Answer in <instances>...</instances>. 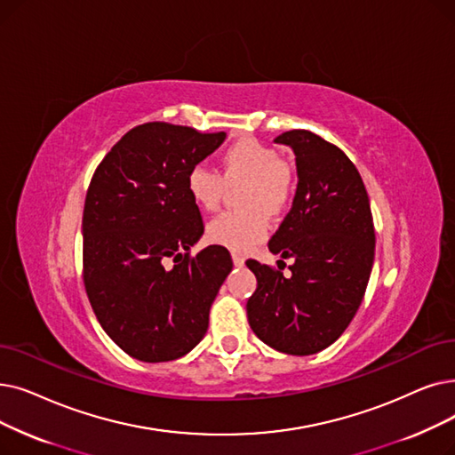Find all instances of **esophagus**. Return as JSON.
Segmentation results:
<instances>
[{"label": "esophagus", "mask_w": 455, "mask_h": 455, "mask_svg": "<svg viewBox=\"0 0 455 455\" xmlns=\"http://www.w3.org/2000/svg\"><path fill=\"white\" fill-rule=\"evenodd\" d=\"M232 262H234V266H243L245 259L240 252H232Z\"/></svg>", "instance_id": "34e87169"}]
</instances>
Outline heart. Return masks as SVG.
<instances>
[{
  "mask_svg": "<svg viewBox=\"0 0 455 455\" xmlns=\"http://www.w3.org/2000/svg\"><path fill=\"white\" fill-rule=\"evenodd\" d=\"M240 204L243 212L217 215L206 228L208 242L235 252L260 243L269 230V215H279L293 191V172L273 147L242 137L220 154V172L196 165L188 172L186 188L191 201L213 212L220 208L227 188L243 184Z\"/></svg>",
  "mask_w": 455,
  "mask_h": 455,
  "instance_id": "1",
  "label": "heart"
}]
</instances>
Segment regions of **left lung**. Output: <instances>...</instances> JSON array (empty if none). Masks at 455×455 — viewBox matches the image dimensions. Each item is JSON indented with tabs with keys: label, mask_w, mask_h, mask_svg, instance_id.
Returning a JSON list of instances; mask_svg holds the SVG:
<instances>
[{
	"label": "left lung",
	"mask_w": 455,
	"mask_h": 455,
	"mask_svg": "<svg viewBox=\"0 0 455 455\" xmlns=\"http://www.w3.org/2000/svg\"><path fill=\"white\" fill-rule=\"evenodd\" d=\"M298 164L293 204L267 247L293 259L290 276L247 260L256 290L247 301L249 325L276 351L312 355L329 347L357 314L373 264L375 228L357 167L337 147L308 130H290Z\"/></svg>",
	"instance_id": "8db88e82"
}]
</instances>
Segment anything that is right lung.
Returning <instances> with one entry per match:
<instances>
[{
    "instance_id": "obj_1",
    "label": "right lung",
    "mask_w": 455,
    "mask_h": 455,
    "mask_svg": "<svg viewBox=\"0 0 455 455\" xmlns=\"http://www.w3.org/2000/svg\"><path fill=\"white\" fill-rule=\"evenodd\" d=\"M225 137L145 123L113 145L91 179L82 225L85 291L109 339L137 361H174L199 344L232 269L221 245L191 254L204 223L186 188L188 172Z\"/></svg>"
}]
</instances>
